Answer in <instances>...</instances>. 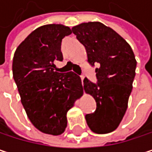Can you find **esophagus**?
Returning a JSON list of instances; mask_svg holds the SVG:
<instances>
[{"label": "esophagus", "instance_id": "obj_1", "mask_svg": "<svg viewBox=\"0 0 152 152\" xmlns=\"http://www.w3.org/2000/svg\"><path fill=\"white\" fill-rule=\"evenodd\" d=\"M83 78H84V76H81V80H82V83H83Z\"/></svg>", "mask_w": 152, "mask_h": 152}]
</instances>
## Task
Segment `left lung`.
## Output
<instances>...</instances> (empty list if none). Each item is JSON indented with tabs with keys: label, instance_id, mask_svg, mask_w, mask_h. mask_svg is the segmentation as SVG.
Returning a JSON list of instances; mask_svg holds the SVG:
<instances>
[{
	"label": "left lung",
	"instance_id": "left-lung-1",
	"mask_svg": "<svg viewBox=\"0 0 152 152\" xmlns=\"http://www.w3.org/2000/svg\"><path fill=\"white\" fill-rule=\"evenodd\" d=\"M72 31L85 47L89 63L99 64L97 84L83 80V89L97 104L94 113L85 115L87 124L97 134L113 132L128 108L137 68L134 52L121 36L100 22L80 23Z\"/></svg>",
	"mask_w": 152,
	"mask_h": 152
}]
</instances>
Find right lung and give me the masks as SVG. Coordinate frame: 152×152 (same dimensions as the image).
<instances>
[{"mask_svg":"<svg viewBox=\"0 0 152 152\" xmlns=\"http://www.w3.org/2000/svg\"><path fill=\"white\" fill-rule=\"evenodd\" d=\"M72 33L63 24H46L34 30L17 46L12 71L26 114L39 131L61 135L67 113L82 93L80 76L54 71V61L63 60L62 39Z\"/></svg>","mask_w":152,"mask_h":152,"instance_id":"1","label":"right lung"}]
</instances>
